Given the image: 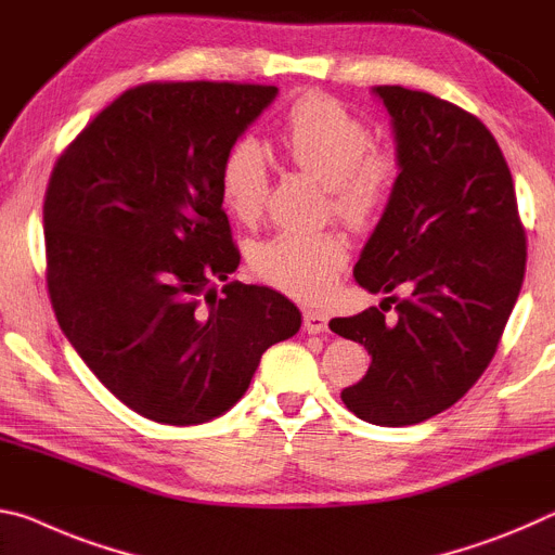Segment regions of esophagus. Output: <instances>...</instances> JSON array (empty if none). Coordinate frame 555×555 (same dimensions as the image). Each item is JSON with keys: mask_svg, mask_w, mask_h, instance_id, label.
<instances>
[{"mask_svg": "<svg viewBox=\"0 0 555 555\" xmlns=\"http://www.w3.org/2000/svg\"><path fill=\"white\" fill-rule=\"evenodd\" d=\"M326 322H330V317H326L322 310H305V314H302V326L307 334L324 332Z\"/></svg>", "mask_w": 555, "mask_h": 555, "instance_id": "34e87169", "label": "esophagus"}]
</instances>
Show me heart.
Wrapping results in <instances>:
<instances>
[{
	"instance_id": "b5f03b06",
	"label": "heart",
	"mask_w": 555,
	"mask_h": 555,
	"mask_svg": "<svg viewBox=\"0 0 555 555\" xmlns=\"http://www.w3.org/2000/svg\"><path fill=\"white\" fill-rule=\"evenodd\" d=\"M287 159L324 181L332 211L366 225L384 211L401 179L393 147L374 144L371 125L324 93L297 98L278 132ZM221 198L243 223L256 221L268 202L270 165L258 142L243 138L221 162ZM349 243L339 231H280L253 248V272L297 299H320L347 266Z\"/></svg>"
}]
</instances>
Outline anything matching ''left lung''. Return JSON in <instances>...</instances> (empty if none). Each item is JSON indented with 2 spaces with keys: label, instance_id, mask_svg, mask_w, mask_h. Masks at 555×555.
Here are the masks:
<instances>
[{
  "label": "left lung",
  "instance_id": "1",
  "mask_svg": "<svg viewBox=\"0 0 555 555\" xmlns=\"http://www.w3.org/2000/svg\"><path fill=\"white\" fill-rule=\"evenodd\" d=\"M374 90L393 117L401 179L353 278L369 293L408 295L330 326L371 357L344 405L401 428L457 403L494 359L524 283L526 231L512 171L479 117L423 90Z\"/></svg>",
  "mask_w": 555,
  "mask_h": 555
}]
</instances>
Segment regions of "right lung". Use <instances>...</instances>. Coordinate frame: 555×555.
<instances>
[{"label":"right lung","mask_w":555,"mask_h":555,"mask_svg":"<svg viewBox=\"0 0 555 555\" xmlns=\"http://www.w3.org/2000/svg\"><path fill=\"white\" fill-rule=\"evenodd\" d=\"M275 93L229 80L134 86L53 165L43 196L53 314L100 384L154 423L223 415L266 349L302 324L270 287L208 289L241 262L221 162Z\"/></svg>","instance_id":"add662e5"}]
</instances>
